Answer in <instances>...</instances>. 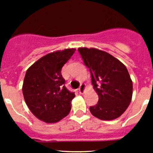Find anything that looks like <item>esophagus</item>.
<instances>
[{"label": "esophagus", "mask_w": 153, "mask_h": 153, "mask_svg": "<svg viewBox=\"0 0 153 153\" xmlns=\"http://www.w3.org/2000/svg\"><path fill=\"white\" fill-rule=\"evenodd\" d=\"M84 89H85V84H81V86H80V87L78 88V91H79L80 93L82 94L83 92H84Z\"/></svg>", "instance_id": "1"}]
</instances>
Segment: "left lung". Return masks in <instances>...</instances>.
I'll return each mask as SVG.
<instances>
[{"label":"left lung","instance_id":"8db88e82","mask_svg":"<svg viewBox=\"0 0 153 153\" xmlns=\"http://www.w3.org/2000/svg\"><path fill=\"white\" fill-rule=\"evenodd\" d=\"M89 68L98 104L89 107L91 113L104 121L121 116L131 102L132 81L124 64L110 54L95 48H78Z\"/></svg>","mask_w":153,"mask_h":153}]
</instances>
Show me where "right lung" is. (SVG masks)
Masks as SVG:
<instances>
[{
  "instance_id": "add662e5",
  "label": "right lung",
  "mask_w": 153,
  "mask_h": 153,
  "mask_svg": "<svg viewBox=\"0 0 153 153\" xmlns=\"http://www.w3.org/2000/svg\"><path fill=\"white\" fill-rule=\"evenodd\" d=\"M75 50L72 48L47 54L26 72L22 87L24 100L32 114L44 122H58L70 112L75 95L64 85L61 69Z\"/></svg>"
}]
</instances>
